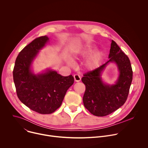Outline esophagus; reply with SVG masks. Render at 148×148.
I'll return each instance as SVG.
<instances>
[{"instance_id": "esophagus-1", "label": "esophagus", "mask_w": 148, "mask_h": 148, "mask_svg": "<svg viewBox=\"0 0 148 148\" xmlns=\"http://www.w3.org/2000/svg\"><path fill=\"white\" fill-rule=\"evenodd\" d=\"M74 78L75 81H76V82H79L81 80V77L78 74H74Z\"/></svg>"}]
</instances>
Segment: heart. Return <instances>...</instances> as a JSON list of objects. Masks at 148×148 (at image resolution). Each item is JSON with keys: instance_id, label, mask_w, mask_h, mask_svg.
Wrapping results in <instances>:
<instances>
[{"instance_id": "heart-1", "label": "heart", "mask_w": 148, "mask_h": 148, "mask_svg": "<svg viewBox=\"0 0 148 148\" xmlns=\"http://www.w3.org/2000/svg\"><path fill=\"white\" fill-rule=\"evenodd\" d=\"M93 50L92 49H87L84 50L81 55L84 57H87L90 56L92 53ZM102 58V53L101 51H97L94 54L92 55V56L90 58V59L87 62V67L91 69H94L97 68L98 65L99 64V62Z\"/></svg>"}]
</instances>
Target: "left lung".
<instances>
[{"mask_svg": "<svg viewBox=\"0 0 148 148\" xmlns=\"http://www.w3.org/2000/svg\"><path fill=\"white\" fill-rule=\"evenodd\" d=\"M109 58L106 63L84 74L81 78L86 86L82 99L84 107L97 116H107L122 106L127 99L132 81L130 60L114 40L111 45ZM110 62H116L120 72L116 84L113 86L103 84L100 77Z\"/></svg>", "mask_w": 148, "mask_h": 148, "instance_id": "1", "label": "left lung"}]
</instances>
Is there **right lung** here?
<instances>
[{"label": "right lung", "mask_w": 148, "mask_h": 148, "mask_svg": "<svg viewBox=\"0 0 148 148\" xmlns=\"http://www.w3.org/2000/svg\"><path fill=\"white\" fill-rule=\"evenodd\" d=\"M48 40L47 36H41L27 45L18 54L13 71L18 99L41 114H50L57 110L74 81L71 75L64 77L54 71L38 75L31 73L33 60Z\"/></svg>", "instance_id": "1"}]
</instances>
